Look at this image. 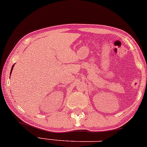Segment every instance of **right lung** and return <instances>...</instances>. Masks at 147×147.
I'll return each mask as SVG.
<instances>
[{
	"label": "right lung",
	"mask_w": 147,
	"mask_h": 147,
	"mask_svg": "<svg viewBox=\"0 0 147 147\" xmlns=\"http://www.w3.org/2000/svg\"><path fill=\"white\" fill-rule=\"evenodd\" d=\"M13 66H14V65H13V66H12V68H11V72H12V70H13Z\"/></svg>",
	"instance_id": "1"
}]
</instances>
